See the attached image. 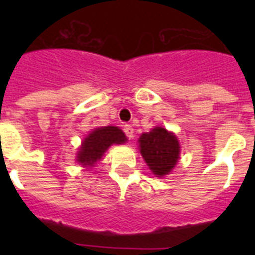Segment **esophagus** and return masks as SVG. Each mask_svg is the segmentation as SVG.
<instances>
[{"label": "esophagus", "mask_w": 255, "mask_h": 255, "mask_svg": "<svg viewBox=\"0 0 255 255\" xmlns=\"http://www.w3.org/2000/svg\"><path fill=\"white\" fill-rule=\"evenodd\" d=\"M124 132H125L126 136L129 139H132V136H134V129H132V126L130 125L124 126Z\"/></svg>", "instance_id": "obj_1"}]
</instances>
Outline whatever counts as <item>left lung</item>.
<instances>
[{
    "label": "left lung",
    "mask_w": 255,
    "mask_h": 255,
    "mask_svg": "<svg viewBox=\"0 0 255 255\" xmlns=\"http://www.w3.org/2000/svg\"><path fill=\"white\" fill-rule=\"evenodd\" d=\"M140 153L150 171L158 177L171 172L180 154L176 136L163 128H154L139 138Z\"/></svg>",
    "instance_id": "8db88e82"
}]
</instances>
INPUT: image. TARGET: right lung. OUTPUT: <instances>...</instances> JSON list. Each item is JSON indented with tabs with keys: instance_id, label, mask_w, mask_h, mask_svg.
<instances>
[{
	"instance_id": "right-lung-1",
	"label": "right lung",
	"mask_w": 255,
	"mask_h": 255,
	"mask_svg": "<svg viewBox=\"0 0 255 255\" xmlns=\"http://www.w3.org/2000/svg\"><path fill=\"white\" fill-rule=\"evenodd\" d=\"M126 136L116 126H105L92 131L83 141L78 153V162L83 166H93L112 144H123Z\"/></svg>"
}]
</instances>
